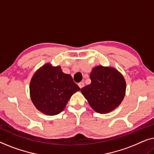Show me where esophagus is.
Instances as JSON below:
<instances>
[{
	"mask_svg": "<svg viewBox=\"0 0 154 154\" xmlns=\"http://www.w3.org/2000/svg\"><path fill=\"white\" fill-rule=\"evenodd\" d=\"M84 85H85V83H84L83 82H80V83H79V86L80 88H83Z\"/></svg>",
	"mask_w": 154,
	"mask_h": 154,
	"instance_id": "esophagus-1",
	"label": "esophagus"
}]
</instances>
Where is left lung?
I'll list each match as a JSON object with an SVG mask.
<instances>
[{"instance_id":"8db88e82","label":"left lung","mask_w":154,"mask_h":154,"mask_svg":"<svg viewBox=\"0 0 154 154\" xmlns=\"http://www.w3.org/2000/svg\"><path fill=\"white\" fill-rule=\"evenodd\" d=\"M91 83L81 91L90 106L100 113H107L121 104L125 94L126 83L119 71L109 66H97L90 74Z\"/></svg>"}]
</instances>
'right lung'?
<instances>
[{"mask_svg": "<svg viewBox=\"0 0 154 154\" xmlns=\"http://www.w3.org/2000/svg\"><path fill=\"white\" fill-rule=\"evenodd\" d=\"M30 97L38 110L48 116L62 112L75 92L81 90L71 75L60 66L45 64L35 71L30 82Z\"/></svg>", "mask_w": 154, "mask_h": 154, "instance_id": "right-lung-1", "label": "right lung"}]
</instances>
